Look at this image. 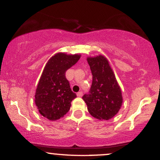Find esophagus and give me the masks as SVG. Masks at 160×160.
Returning <instances> with one entry per match:
<instances>
[{"mask_svg":"<svg viewBox=\"0 0 160 160\" xmlns=\"http://www.w3.org/2000/svg\"><path fill=\"white\" fill-rule=\"evenodd\" d=\"M77 95L78 96V97H82V92H79L77 93Z\"/></svg>","mask_w":160,"mask_h":160,"instance_id":"1","label":"esophagus"}]
</instances>
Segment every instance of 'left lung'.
Returning a JSON list of instances; mask_svg holds the SVG:
<instances>
[{
    "label": "left lung",
    "mask_w": 160,
    "mask_h": 160,
    "mask_svg": "<svg viewBox=\"0 0 160 160\" xmlns=\"http://www.w3.org/2000/svg\"><path fill=\"white\" fill-rule=\"evenodd\" d=\"M92 74L89 94L84 95L83 101L88 112L99 120H109L118 112L123 98L120 86L109 61L104 56L87 57Z\"/></svg>",
    "instance_id": "left-lung-1"
}]
</instances>
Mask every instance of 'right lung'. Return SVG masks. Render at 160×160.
<instances>
[{
  "mask_svg": "<svg viewBox=\"0 0 160 160\" xmlns=\"http://www.w3.org/2000/svg\"><path fill=\"white\" fill-rule=\"evenodd\" d=\"M80 54L56 53L46 63L35 94V103L42 116L57 121L70 109L77 97L72 91L65 72L80 59Z\"/></svg>",
  "mask_w": 160,
  "mask_h": 160,
  "instance_id": "1",
  "label": "right lung"
}]
</instances>
